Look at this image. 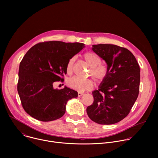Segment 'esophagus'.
Segmentation results:
<instances>
[{
	"mask_svg": "<svg viewBox=\"0 0 158 158\" xmlns=\"http://www.w3.org/2000/svg\"><path fill=\"white\" fill-rule=\"evenodd\" d=\"M82 95H84L83 93H81V92H79V93H78V96H79V97H81V96H82Z\"/></svg>",
	"mask_w": 158,
	"mask_h": 158,
	"instance_id": "obj_1",
	"label": "esophagus"
}]
</instances>
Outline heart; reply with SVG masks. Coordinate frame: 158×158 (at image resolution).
I'll list each match as a JSON object with an SVG mask.
<instances>
[{
  "mask_svg": "<svg viewBox=\"0 0 158 158\" xmlns=\"http://www.w3.org/2000/svg\"><path fill=\"white\" fill-rule=\"evenodd\" d=\"M85 62L91 67V74L96 81L101 82L106 79L107 75V69L106 67L101 65V59L100 57L94 52H86L83 55ZM75 57L71 58L66 66V71L68 74H71L73 70ZM67 85L71 88L77 91L82 92L91 89L93 85V81L89 79H83L77 76H74L67 80Z\"/></svg>",
  "mask_w": 158,
  "mask_h": 158,
  "instance_id": "1",
  "label": "heart"
}]
</instances>
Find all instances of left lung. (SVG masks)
I'll return each instance as SVG.
<instances>
[{
  "mask_svg": "<svg viewBox=\"0 0 158 158\" xmlns=\"http://www.w3.org/2000/svg\"><path fill=\"white\" fill-rule=\"evenodd\" d=\"M92 49L106 62L107 75L93 92L94 102L87 114L98 124H115L128 115L138 98L139 65L128 49L116 45H93Z\"/></svg>",
  "mask_w": 158,
  "mask_h": 158,
  "instance_id": "8db88e82",
  "label": "left lung"
}]
</instances>
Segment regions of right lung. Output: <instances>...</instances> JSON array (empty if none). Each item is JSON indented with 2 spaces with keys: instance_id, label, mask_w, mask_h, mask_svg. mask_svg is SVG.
<instances>
[{
  "instance_id": "obj_1",
  "label": "right lung",
  "mask_w": 158,
  "mask_h": 158,
  "mask_svg": "<svg viewBox=\"0 0 158 158\" xmlns=\"http://www.w3.org/2000/svg\"><path fill=\"white\" fill-rule=\"evenodd\" d=\"M84 48L79 42L49 41L35 44L27 52L19 65L17 91L28 114L44 122L63 116L67 102L78 93L66 86L54 89L53 84L64 80L69 60Z\"/></svg>"
}]
</instances>
